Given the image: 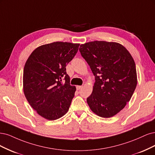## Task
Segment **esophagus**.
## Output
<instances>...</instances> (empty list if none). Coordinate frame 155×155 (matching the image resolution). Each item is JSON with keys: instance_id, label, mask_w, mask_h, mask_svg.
Returning <instances> with one entry per match:
<instances>
[{"instance_id": "1", "label": "esophagus", "mask_w": 155, "mask_h": 155, "mask_svg": "<svg viewBox=\"0 0 155 155\" xmlns=\"http://www.w3.org/2000/svg\"><path fill=\"white\" fill-rule=\"evenodd\" d=\"M82 86H77V90H80V89H82Z\"/></svg>"}]
</instances>
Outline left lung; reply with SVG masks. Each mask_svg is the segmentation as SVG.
<instances>
[{"mask_svg": "<svg viewBox=\"0 0 155 155\" xmlns=\"http://www.w3.org/2000/svg\"><path fill=\"white\" fill-rule=\"evenodd\" d=\"M95 76L87 102L102 118L112 117L130 101L137 84L135 63L123 45L114 42L93 41L79 48Z\"/></svg>", "mask_w": 155, "mask_h": 155, "instance_id": "obj_1", "label": "left lung"}]
</instances>
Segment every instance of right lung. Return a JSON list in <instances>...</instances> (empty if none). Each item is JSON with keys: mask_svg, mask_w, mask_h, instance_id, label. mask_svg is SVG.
Masks as SVG:
<instances>
[{"mask_svg": "<svg viewBox=\"0 0 155 155\" xmlns=\"http://www.w3.org/2000/svg\"><path fill=\"white\" fill-rule=\"evenodd\" d=\"M79 45L66 42L42 45L25 63L24 95L32 108L48 120L61 118L69 110L76 87L69 84L66 66L77 53Z\"/></svg>", "mask_w": 155, "mask_h": 155, "instance_id": "obj_1", "label": "right lung"}]
</instances>
